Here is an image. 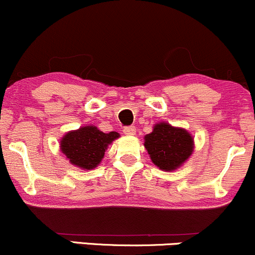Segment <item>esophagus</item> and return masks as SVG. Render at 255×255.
I'll list each match as a JSON object with an SVG mask.
<instances>
[{
  "instance_id": "34e87169",
  "label": "esophagus",
  "mask_w": 255,
  "mask_h": 255,
  "mask_svg": "<svg viewBox=\"0 0 255 255\" xmlns=\"http://www.w3.org/2000/svg\"><path fill=\"white\" fill-rule=\"evenodd\" d=\"M136 132V128L134 126H129V127H125V129H123V133H125L126 135H134Z\"/></svg>"
}]
</instances>
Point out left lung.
I'll use <instances>...</instances> for the list:
<instances>
[{"label": "left lung", "instance_id": "obj_1", "mask_svg": "<svg viewBox=\"0 0 255 255\" xmlns=\"http://www.w3.org/2000/svg\"><path fill=\"white\" fill-rule=\"evenodd\" d=\"M144 139L150 159L162 171H175L188 160L194 149L193 136L186 129L166 122L156 123Z\"/></svg>", "mask_w": 255, "mask_h": 255}]
</instances>
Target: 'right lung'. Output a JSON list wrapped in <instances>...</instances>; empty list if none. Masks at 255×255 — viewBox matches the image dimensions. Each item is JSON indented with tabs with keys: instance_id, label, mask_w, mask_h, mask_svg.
<instances>
[{
	"instance_id": "obj_1",
	"label": "right lung",
	"mask_w": 255,
	"mask_h": 255,
	"mask_svg": "<svg viewBox=\"0 0 255 255\" xmlns=\"http://www.w3.org/2000/svg\"><path fill=\"white\" fill-rule=\"evenodd\" d=\"M119 136L117 132L104 133L95 126H84L62 136L61 151L72 165L93 170L101 162L107 146Z\"/></svg>"
}]
</instances>
